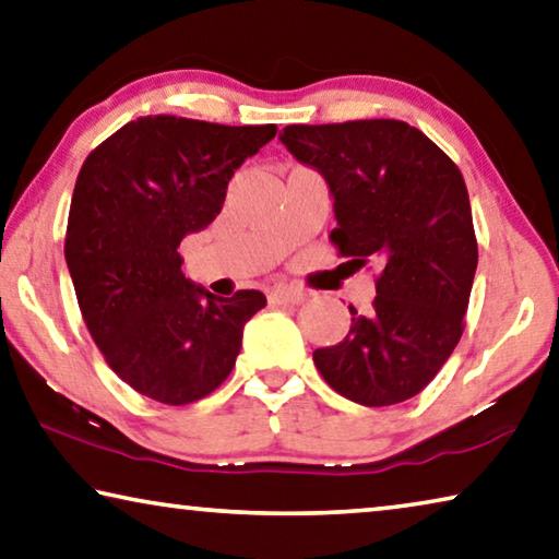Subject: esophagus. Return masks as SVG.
Returning <instances> with one entry per match:
<instances>
[{
  "label": "esophagus",
  "instance_id": "esophagus-1",
  "mask_svg": "<svg viewBox=\"0 0 559 559\" xmlns=\"http://www.w3.org/2000/svg\"><path fill=\"white\" fill-rule=\"evenodd\" d=\"M308 298L306 290H298V288H273L269 294L271 304H304Z\"/></svg>",
  "mask_w": 559,
  "mask_h": 559
}]
</instances>
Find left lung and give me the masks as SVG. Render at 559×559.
<instances>
[{"label": "left lung", "instance_id": "obj_1", "mask_svg": "<svg viewBox=\"0 0 559 559\" xmlns=\"http://www.w3.org/2000/svg\"><path fill=\"white\" fill-rule=\"evenodd\" d=\"M281 141L325 176L331 243L380 265L373 311L313 362L335 393L383 407L418 395L463 335L477 238L463 174L420 129L395 119L290 123Z\"/></svg>", "mask_w": 559, "mask_h": 559}]
</instances>
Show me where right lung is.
Returning <instances> with one entry per match:
<instances>
[{
	"label": "right lung",
	"mask_w": 559,
	"mask_h": 559,
	"mask_svg": "<svg viewBox=\"0 0 559 559\" xmlns=\"http://www.w3.org/2000/svg\"><path fill=\"white\" fill-rule=\"evenodd\" d=\"M276 123L224 127L141 117L86 156L69 209L64 255L84 323L109 368L166 405L224 383L261 290L218 298L183 276V236L221 214L226 186Z\"/></svg>",
	"instance_id": "obj_1"
}]
</instances>
